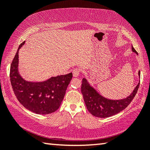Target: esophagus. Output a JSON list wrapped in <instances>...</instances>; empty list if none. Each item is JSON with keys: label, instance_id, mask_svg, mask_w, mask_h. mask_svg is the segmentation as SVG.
<instances>
[{"label": "esophagus", "instance_id": "34e87169", "mask_svg": "<svg viewBox=\"0 0 150 150\" xmlns=\"http://www.w3.org/2000/svg\"><path fill=\"white\" fill-rule=\"evenodd\" d=\"M80 73H81V69H79V68H75V69L73 70V77H78V76L80 75Z\"/></svg>", "mask_w": 150, "mask_h": 150}]
</instances>
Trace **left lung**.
Listing matches in <instances>:
<instances>
[{
  "mask_svg": "<svg viewBox=\"0 0 150 150\" xmlns=\"http://www.w3.org/2000/svg\"><path fill=\"white\" fill-rule=\"evenodd\" d=\"M132 50L138 54L133 46H132ZM138 74L140 77V71H139ZM139 83L140 81L132 93L128 97L124 99L114 100L107 99L100 95L92 87H91L87 81L84 78L83 79L81 85V93L83 94L85 105L91 115L99 118H106L116 115L130 105L136 95Z\"/></svg>",
  "mask_w": 150,
  "mask_h": 150,
  "instance_id": "8db88e82",
  "label": "left lung"
}]
</instances>
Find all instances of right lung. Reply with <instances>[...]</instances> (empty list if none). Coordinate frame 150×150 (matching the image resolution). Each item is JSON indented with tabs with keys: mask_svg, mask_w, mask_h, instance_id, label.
I'll list each match as a JSON object with an SVG mask.
<instances>
[{
	"mask_svg": "<svg viewBox=\"0 0 150 150\" xmlns=\"http://www.w3.org/2000/svg\"><path fill=\"white\" fill-rule=\"evenodd\" d=\"M24 43L19 45L11 65L10 79L12 90L18 100L28 110L39 115L54 112L59 108L64 98L72 73L52 77L41 83L25 81L18 71V50Z\"/></svg>",
	"mask_w": 150,
	"mask_h": 150,
	"instance_id": "right-lung-1",
	"label": "right lung"
}]
</instances>
